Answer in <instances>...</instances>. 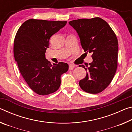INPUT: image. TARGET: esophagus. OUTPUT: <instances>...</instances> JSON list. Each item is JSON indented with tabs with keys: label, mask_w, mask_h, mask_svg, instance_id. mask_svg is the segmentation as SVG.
<instances>
[{
	"label": "esophagus",
	"mask_w": 132,
	"mask_h": 132,
	"mask_svg": "<svg viewBox=\"0 0 132 132\" xmlns=\"http://www.w3.org/2000/svg\"><path fill=\"white\" fill-rule=\"evenodd\" d=\"M75 66L73 65V64H70V65H69V70H73V69L75 68Z\"/></svg>",
	"instance_id": "esophagus-1"
}]
</instances>
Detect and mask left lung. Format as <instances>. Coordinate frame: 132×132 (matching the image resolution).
<instances>
[{
  "label": "left lung",
  "instance_id": "left-lung-1",
  "mask_svg": "<svg viewBox=\"0 0 132 132\" xmlns=\"http://www.w3.org/2000/svg\"><path fill=\"white\" fill-rule=\"evenodd\" d=\"M69 24L77 31L84 52L92 53L93 61L85 69L86 77L79 81L85 92L98 94L111 83L118 67V39L109 24L100 17L74 20Z\"/></svg>",
  "mask_w": 132,
  "mask_h": 132
}]
</instances>
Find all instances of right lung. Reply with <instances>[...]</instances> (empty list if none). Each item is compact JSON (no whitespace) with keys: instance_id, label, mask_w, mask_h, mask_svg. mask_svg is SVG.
Instances as JSON below:
<instances>
[{"instance_id":"add662e5","label":"right lung","mask_w":132,"mask_h":132,"mask_svg":"<svg viewBox=\"0 0 132 132\" xmlns=\"http://www.w3.org/2000/svg\"><path fill=\"white\" fill-rule=\"evenodd\" d=\"M66 23V21L29 19L20 27L15 36V61L27 84L38 95L56 91L61 83V75L68 70V63L59 62L52 65L45 59L50 38Z\"/></svg>"}]
</instances>
